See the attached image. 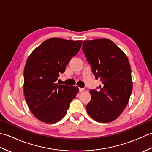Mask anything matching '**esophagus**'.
Segmentation results:
<instances>
[{
    "instance_id": "esophagus-1",
    "label": "esophagus",
    "mask_w": 152,
    "mask_h": 152,
    "mask_svg": "<svg viewBox=\"0 0 152 152\" xmlns=\"http://www.w3.org/2000/svg\"><path fill=\"white\" fill-rule=\"evenodd\" d=\"M84 90H85V88H79V91L80 92V93H81V92H82L83 91H84Z\"/></svg>"
}]
</instances>
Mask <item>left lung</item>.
Segmentation results:
<instances>
[{"mask_svg": "<svg viewBox=\"0 0 152 152\" xmlns=\"http://www.w3.org/2000/svg\"><path fill=\"white\" fill-rule=\"evenodd\" d=\"M82 51L95 79L102 82L98 90L90 89L91 99L87 112L98 122L114 121L124 110L133 89L127 57L117 45L105 38L84 40Z\"/></svg>", "mask_w": 152, "mask_h": 152, "instance_id": "1", "label": "left lung"}]
</instances>
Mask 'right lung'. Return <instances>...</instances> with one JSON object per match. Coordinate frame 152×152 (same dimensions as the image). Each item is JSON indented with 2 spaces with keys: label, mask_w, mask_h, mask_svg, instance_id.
<instances>
[{
  "label": "right lung",
  "mask_w": 152,
  "mask_h": 152,
  "mask_svg": "<svg viewBox=\"0 0 152 152\" xmlns=\"http://www.w3.org/2000/svg\"><path fill=\"white\" fill-rule=\"evenodd\" d=\"M82 44V40L51 38L28 57L23 74L24 95L31 112L42 122L60 121L78 93L77 87L59 85L56 82Z\"/></svg>",
  "instance_id": "1"
}]
</instances>
